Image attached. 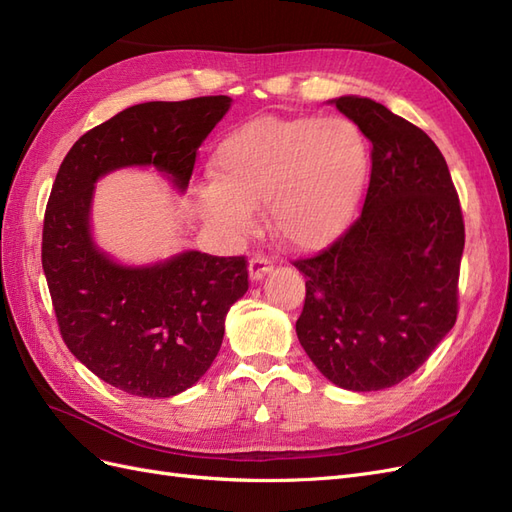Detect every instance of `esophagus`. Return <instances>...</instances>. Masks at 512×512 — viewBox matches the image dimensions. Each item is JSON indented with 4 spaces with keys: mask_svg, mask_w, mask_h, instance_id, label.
<instances>
[{
    "mask_svg": "<svg viewBox=\"0 0 512 512\" xmlns=\"http://www.w3.org/2000/svg\"><path fill=\"white\" fill-rule=\"evenodd\" d=\"M273 271V258L271 256H265V254H256L252 260H250V277L254 282L262 280L267 273Z\"/></svg>",
    "mask_w": 512,
    "mask_h": 512,
    "instance_id": "34e87169",
    "label": "esophagus"
}]
</instances>
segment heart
<instances>
[{
    "label": "heart",
    "mask_w": 512,
    "mask_h": 512,
    "mask_svg": "<svg viewBox=\"0 0 512 512\" xmlns=\"http://www.w3.org/2000/svg\"><path fill=\"white\" fill-rule=\"evenodd\" d=\"M367 166V141L348 117H256L215 149L213 183L200 190L198 209L209 224L243 235L254 207L269 203L277 237L316 250L352 220Z\"/></svg>",
    "instance_id": "obj_1"
}]
</instances>
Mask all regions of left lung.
I'll use <instances>...</instances> for the list:
<instances>
[{"instance_id":"obj_1","label":"left lung","mask_w":512,"mask_h":512,"mask_svg":"<svg viewBox=\"0 0 512 512\" xmlns=\"http://www.w3.org/2000/svg\"><path fill=\"white\" fill-rule=\"evenodd\" d=\"M333 102L371 141V175L359 218L292 262L307 277L297 337L324 378L367 393L412 376L453 329L466 228L421 128L369 98Z\"/></svg>"}]
</instances>
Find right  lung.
I'll return each mask as SVG.
<instances>
[{
	"label": "right lung",
	"instance_id": "add662e5",
	"mask_svg": "<svg viewBox=\"0 0 512 512\" xmlns=\"http://www.w3.org/2000/svg\"><path fill=\"white\" fill-rule=\"evenodd\" d=\"M228 96L145 102L85 132L61 162L42 226V269L70 352L115 389L173 397L218 356L230 305L247 286L245 256L183 252L153 267H121L91 241L98 177L156 166L185 190L198 147Z\"/></svg>",
	"mask_w": 512,
	"mask_h": 512
}]
</instances>
